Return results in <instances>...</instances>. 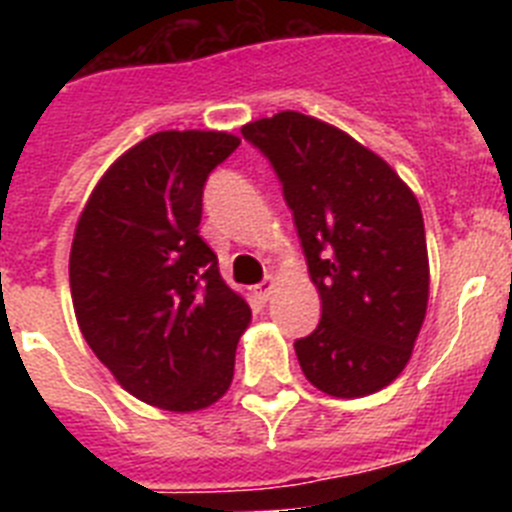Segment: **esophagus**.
I'll list each match as a JSON object with an SVG mask.
<instances>
[{
  "label": "esophagus",
  "mask_w": 512,
  "mask_h": 512,
  "mask_svg": "<svg viewBox=\"0 0 512 512\" xmlns=\"http://www.w3.org/2000/svg\"><path fill=\"white\" fill-rule=\"evenodd\" d=\"M274 289H277V279L266 277L264 282H261L259 287H256V295H259L261 300H269V297L274 295Z\"/></svg>",
  "instance_id": "esophagus-1"
}]
</instances>
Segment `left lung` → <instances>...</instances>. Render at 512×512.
<instances>
[{
    "mask_svg": "<svg viewBox=\"0 0 512 512\" xmlns=\"http://www.w3.org/2000/svg\"><path fill=\"white\" fill-rule=\"evenodd\" d=\"M271 161L295 215L323 315L295 341L320 392L364 397L405 369L428 307V248L415 194L384 158L302 112L241 128Z\"/></svg>",
    "mask_w": 512,
    "mask_h": 512,
    "instance_id": "obj_1",
    "label": "left lung"
}]
</instances>
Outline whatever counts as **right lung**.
Listing matches in <instances>:
<instances>
[{"mask_svg": "<svg viewBox=\"0 0 512 512\" xmlns=\"http://www.w3.org/2000/svg\"><path fill=\"white\" fill-rule=\"evenodd\" d=\"M238 146L217 130L148 135L104 171L76 223L69 279L81 336L130 395L171 413L228 392L251 323L200 238L207 176Z\"/></svg>", "mask_w": 512, "mask_h": 512, "instance_id": "obj_1", "label": "right lung"}]
</instances>
